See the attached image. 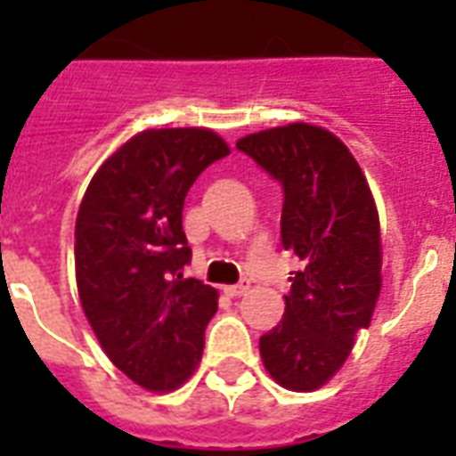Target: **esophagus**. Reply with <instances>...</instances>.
<instances>
[{
    "label": "esophagus",
    "instance_id": "34e87169",
    "mask_svg": "<svg viewBox=\"0 0 456 456\" xmlns=\"http://www.w3.org/2000/svg\"><path fill=\"white\" fill-rule=\"evenodd\" d=\"M248 289H250L248 279H241L239 284L224 286V293H227V296H232V298H236V296H243V293H248Z\"/></svg>",
    "mask_w": 456,
    "mask_h": 456
}]
</instances>
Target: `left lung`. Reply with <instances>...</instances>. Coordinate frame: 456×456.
Segmentation results:
<instances>
[{"label":"left lung","mask_w":456,"mask_h":456,"mask_svg":"<svg viewBox=\"0 0 456 456\" xmlns=\"http://www.w3.org/2000/svg\"><path fill=\"white\" fill-rule=\"evenodd\" d=\"M284 189L281 243L300 257L281 324L260 338L265 369L289 390L331 379L367 329L381 293L379 213L360 165L329 130L307 123L236 142Z\"/></svg>","instance_id":"obj_1"}]
</instances>
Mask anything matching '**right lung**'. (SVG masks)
Segmentation results:
<instances>
[{
	"label": "right lung",
	"mask_w": 456,
	"mask_h": 456,
	"mask_svg": "<svg viewBox=\"0 0 456 456\" xmlns=\"http://www.w3.org/2000/svg\"><path fill=\"white\" fill-rule=\"evenodd\" d=\"M229 146L213 130H146L89 182L75 222L82 310L127 379L167 393L199 367L217 291L186 279L191 248L182 208L191 184Z\"/></svg>",
	"instance_id": "obj_1"
}]
</instances>
